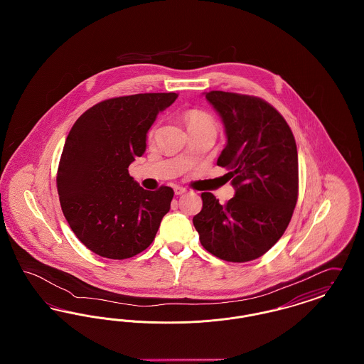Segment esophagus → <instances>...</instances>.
<instances>
[{"label": "esophagus", "instance_id": "1", "mask_svg": "<svg viewBox=\"0 0 364 364\" xmlns=\"http://www.w3.org/2000/svg\"><path fill=\"white\" fill-rule=\"evenodd\" d=\"M173 190L176 195H183V193H186V192H187L186 188H183V187H180V186H176Z\"/></svg>", "mask_w": 364, "mask_h": 364}]
</instances>
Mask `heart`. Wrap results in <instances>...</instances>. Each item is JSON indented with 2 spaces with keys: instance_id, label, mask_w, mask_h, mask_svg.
I'll use <instances>...</instances> for the list:
<instances>
[{
  "instance_id": "1",
  "label": "heart",
  "mask_w": 364,
  "mask_h": 364,
  "mask_svg": "<svg viewBox=\"0 0 364 364\" xmlns=\"http://www.w3.org/2000/svg\"><path fill=\"white\" fill-rule=\"evenodd\" d=\"M187 124H188V128L192 127H199V125H208V124H213V120L210 119V116H208L206 113L200 112V110H191L187 113ZM154 131H151V135H153Z\"/></svg>"
}]
</instances>
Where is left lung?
I'll return each mask as SVG.
<instances>
[{
    "instance_id": "obj_1",
    "label": "left lung",
    "mask_w": 364,
    "mask_h": 364,
    "mask_svg": "<svg viewBox=\"0 0 364 364\" xmlns=\"http://www.w3.org/2000/svg\"><path fill=\"white\" fill-rule=\"evenodd\" d=\"M225 128L226 168L235 196L221 205L210 192L193 217L199 240L228 262H248L267 252L284 235L297 202L299 172L294 134L272 105L250 95L205 92Z\"/></svg>"
}]
</instances>
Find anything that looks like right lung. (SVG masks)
I'll return each mask as SVG.
<instances>
[{
    "label": "right lung",
    "instance_id": "1",
    "mask_svg": "<svg viewBox=\"0 0 364 364\" xmlns=\"http://www.w3.org/2000/svg\"><path fill=\"white\" fill-rule=\"evenodd\" d=\"M176 98L151 92L106 100L70 128L57 173L60 203L76 237L100 257L127 259L144 251L171 208V187L143 190L128 166L144 154L150 127Z\"/></svg>",
    "mask_w": 364,
    "mask_h": 364
}]
</instances>
